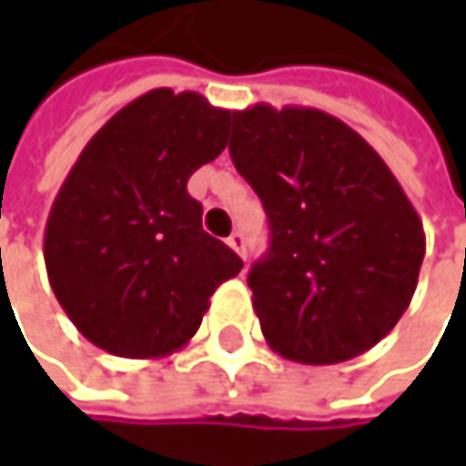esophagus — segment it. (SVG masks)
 <instances>
[{"mask_svg":"<svg viewBox=\"0 0 466 466\" xmlns=\"http://www.w3.org/2000/svg\"><path fill=\"white\" fill-rule=\"evenodd\" d=\"M227 242H229V248H232L237 256H242V258H245V237H242V232H234Z\"/></svg>","mask_w":466,"mask_h":466,"instance_id":"esophagus-1","label":"esophagus"}]
</instances>
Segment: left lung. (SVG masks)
<instances>
[{"label": "left lung", "instance_id": "left-lung-1", "mask_svg": "<svg viewBox=\"0 0 466 466\" xmlns=\"http://www.w3.org/2000/svg\"><path fill=\"white\" fill-rule=\"evenodd\" d=\"M232 118L234 167L269 221L248 275L267 345L299 364L361 356L416 294V208L378 150L324 110L261 102Z\"/></svg>", "mask_w": 466, "mask_h": 466}]
</instances>
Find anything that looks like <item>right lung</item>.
<instances>
[{
  "label": "right lung",
  "instance_id": "right-lung-1",
  "mask_svg": "<svg viewBox=\"0 0 466 466\" xmlns=\"http://www.w3.org/2000/svg\"><path fill=\"white\" fill-rule=\"evenodd\" d=\"M232 110L153 88L77 156L46 224L50 289L96 348L127 359L180 350L239 256L202 229L188 177L227 147Z\"/></svg>",
  "mask_w": 466,
  "mask_h": 466
}]
</instances>
